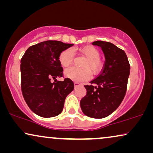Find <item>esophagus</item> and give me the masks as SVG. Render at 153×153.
I'll return each mask as SVG.
<instances>
[{"label": "esophagus", "instance_id": "1", "mask_svg": "<svg viewBox=\"0 0 153 153\" xmlns=\"http://www.w3.org/2000/svg\"><path fill=\"white\" fill-rule=\"evenodd\" d=\"M79 85H80V83H77V82H74V87L75 88H77L78 86H79Z\"/></svg>", "mask_w": 153, "mask_h": 153}]
</instances>
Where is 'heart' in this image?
I'll return each mask as SVG.
<instances>
[{"label": "heart", "instance_id": "b5f03b06", "mask_svg": "<svg viewBox=\"0 0 153 153\" xmlns=\"http://www.w3.org/2000/svg\"><path fill=\"white\" fill-rule=\"evenodd\" d=\"M80 53L85 56V60L83 62V68L74 67L68 68L65 70V76L71 80L81 82L88 80L91 73L95 75L101 72L104 66V62L100 56V51L93 46H85L79 49ZM74 53L72 49H67L62 51L59 56V62L63 67H68L72 63Z\"/></svg>", "mask_w": 153, "mask_h": 153}]
</instances>
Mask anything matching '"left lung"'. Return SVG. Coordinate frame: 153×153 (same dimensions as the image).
<instances>
[{"label": "left lung", "mask_w": 153, "mask_h": 153, "mask_svg": "<svg viewBox=\"0 0 153 153\" xmlns=\"http://www.w3.org/2000/svg\"><path fill=\"white\" fill-rule=\"evenodd\" d=\"M93 45L102 48L105 56L104 68L91 84L84 85L86 95L80 101L85 116L104 118L120 106L127 91L130 65L125 52L114 44L95 41Z\"/></svg>", "instance_id": "8db88e82"}]
</instances>
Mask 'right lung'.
Masks as SVG:
<instances>
[{
	"label": "right lung",
	"mask_w": 153,
	"mask_h": 153,
	"mask_svg": "<svg viewBox=\"0 0 153 153\" xmlns=\"http://www.w3.org/2000/svg\"><path fill=\"white\" fill-rule=\"evenodd\" d=\"M74 45L48 40L33 45L21 60V88L23 96L31 111L43 118L59 115L67 96L74 90L73 81L62 77L63 69L59 56ZM53 79L54 82L51 80Z\"/></svg>",
	"instance_id": "1"
}]
</instances>
